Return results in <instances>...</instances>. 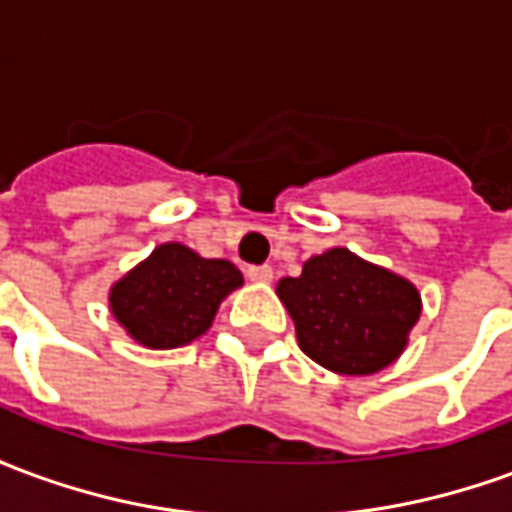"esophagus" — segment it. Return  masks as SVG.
<instances>
[{"label":"esophagus","mask_w":512,"mask_h":512,"mask_svg":"<svg viewBox=\"0 0 512 512\" xmlns=\"http://www.w3.org/2000/svg\"><path fill=\"white\" fill-rule=\"evenodd\" d=\"M246 277L257 282V285H268L274 279V268L271 266H249L246 268Z\"/></svg>","instance_id":"esophagus-1"}]
</instances>
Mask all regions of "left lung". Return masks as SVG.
<instances>
[{"label": "left lung", "instance_id": "left-lung-1", "mask_svg": "<svg viewBox=\"0 0 512 512\" xmlns=\"http://www.w3.org/2000/svg\"><path fill=\"white\" fill-rule=\"evenodd\" d=\"M277 296L301 351L340 376H373L397 362L422 315V296L406 277L345 246L310 257L299 277L279 279Z\"/></svg>", "mask_w": 512, "mask_h": 512}]
</instances>
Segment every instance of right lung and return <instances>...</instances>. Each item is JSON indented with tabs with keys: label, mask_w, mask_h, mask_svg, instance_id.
<instances>
[{
	"label": "right lung",
	"mask_w": 512,
	"mask_h": 512,
	"mask_svg": "<svg viewBox=\"0 0 512 512\" xmlns=\"http://www.w3.org/2000/svg\"><path fill=\"white\" fill-rule=\"evenodd\" d=\"M241 285L230 260L167 241L109 288V310L131 340L169 351L208 332L222 301Z\"/></svg>",
	"instance_id": "1"
}]
</instances>
